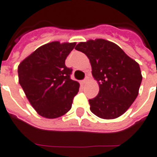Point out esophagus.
Returning <instances> with one entry per match:
<instances>
[{
  "mask_svg": "<svg viewBox=\"0 0 157 157\" xmlns=\"http://www.w3.org/2000/svg\"><path fill=\"white\" fill-rule=\"evenodd\" d=\"M86 82H87V78H85V79L82 81V84H86Z\"/></svg>",
  "mask_w": 157,
  "mask_h": 157,
  "instance_id": "34e87169",
  "label": "esophagus"
}]
</instances>
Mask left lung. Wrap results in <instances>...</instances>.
<instances>
[{
    "label": "left lung",
    "mask_w": 157,
    "mask_h": 157,
    "mask_svg": "<svg viewBox=\"0 0 157 157\" xmlns=\"http://www.w3.org/2000/svg\"><path fill=\"white\" fill-rule=\"evenodd\" d=\"M75 49L87 56L98 94L90 99V111L100 118L114 119L130 107L142 81L140 66L117 44L103 39L80 42Z\"/></svg>",
    "instance_id": "left-lung-1"
}]
</instances>
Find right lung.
<instances>
[{
  "mask_svg": "<svg viewBox=\"0 0 157 157\" xmlns=\"http://www.w3.org/2000/svg\"><path fill=\"white\" fill-rule=\"evenodd\" d=\"M75 45L48 43L19 64V83L32 106L42 117L57 118L71 108L79 83L71 79L72 69L66 67L65 60Z\"/></svg>",
  "mask_w": 157,
  "mask_h": 157,
  "instance_id": "obj_1",
  "label": "right lung"
}]
</instances>
